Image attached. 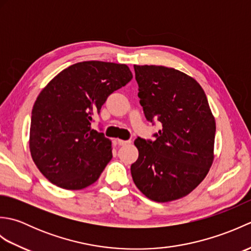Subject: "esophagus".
I'll list each match as a JSON object with an SVG mask.
<instances>
[{
  "label": "esophagus",
  "mask_w": 251,
  "mask_h": 251,
  "mask_svg": "<svg viewBox=\"0 0 251 251\" xmlns=\"http://www.w3.org/2000/svg\"><path fill=\"white\" fill-rule=\"evenodd\" d=\"M131 141L130 140H121V139H117V143H119L120 146H126L128 145V143H130Z\"/></svg>",
  "instance_id": "1"
}]
</instances>
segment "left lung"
<instances>
[{
    "instance_id": "obj_1",
    "label": "left lung",
    "mask_w": 251,
    "mask_h": 251,
    "mask_svg": "<svg viewBox=\"0 0 251 251\" xmlns=\"http://www.w3.org/2000/svg\"><path fill=\"white\" fill-rule=\"evenodd\" d=\"M138 97L148 121L162 128L154 141L138 138L130 172L137 188L158 202L191 193L214 162L216 122L204 89L174 68L134 66Z\"/></svg>"
}]
</instances>
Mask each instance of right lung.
Instances as JSON below:
<instances>
[{
  "instance_id": "1",
  "label": "right lung",
  "mask_w": 251,
  "mask_h": 251,
  "mask_svg": "<svg viewBox=\"0 0 251 251\" xmlns=\"http://www.w3.org/2000/svg\"><path fill=\"white\" fill-rule=\"evenodd\" d=\"M132 78L126 65L77 62L37 96L32 109L30 152L40 172L66 190L98 180L112 158L111 140L92 128L106 98Z\"/></svg>"
}]
</instances>
